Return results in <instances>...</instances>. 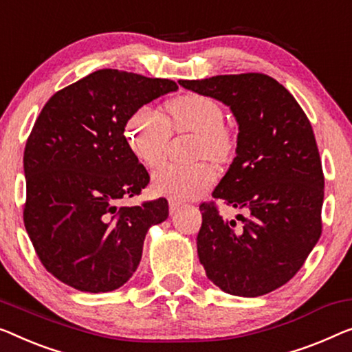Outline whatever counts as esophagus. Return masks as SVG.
<instances>
[{
  "mask_svg": "<svg viewBox=\"0 0 352 352\" xmlns=\"http://www.w3.org/2000/svg\"><path fill=\"white\" fill-rule=\"evenodd\" d=\"M180 207H182L180 202L175 201V199H170V201H169V212H170V214L177 213L178 208H180Z\"/></svg>",
  "mask_w": 352,
  "mask_h": 352,
  "instance_id": "1",
  "label": "esophagus"
}]
</instances>
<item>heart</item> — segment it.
Masks as SVG:
<instances>
[{"instance_id": "heart-1", "label": "heart", "mask_w": 352, "mask_h": 352, "mask_svg": "<svg viewBox=\"0 0 352 352\" xmlns=\"http://www.w3.org/2000/svg\"><path fill=\"white\" fill-rule=\"evenodd\" d=\"M161 115L148 106L135 109L124 124L129 148L146 166H156L164 158L172 131L190 133L194 140V158L226 162L237 146V134L224 122V109L206 94H183L166 106ZM217 180V172L207 161L194 164L166 162L155 170L151 186L156 194L174 199H196Z\"/></svg>"}]
</instances>
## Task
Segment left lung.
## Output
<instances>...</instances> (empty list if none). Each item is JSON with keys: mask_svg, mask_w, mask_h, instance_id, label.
Returning <instances> with one entry per match:
<instances>
[{"mask_svg": "<svg viewBox=\"0 0 352 352\" xmlns=\"http://www.w3.org/2000/svg\"><path fill=\"white\" fill-rule=\"evenodd\" d=\"M230 107L237 150L212 196L243 210L223 219L201 204L199 261L208 280L240 297H259L300 270L322 232L324 174L313 128L292 94L261 72L180 80Z\"/></svg>", "mask_w": 352, "mask_h": 352, "instance_id": "8db88e82", "label": "left lung"}]
</instances>
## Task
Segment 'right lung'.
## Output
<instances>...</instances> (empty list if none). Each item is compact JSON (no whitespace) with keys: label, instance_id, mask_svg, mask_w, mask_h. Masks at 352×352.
Instances as JSON below:
<instances>
[{"label":"right lung","instance_id":"1","mask_svg":"<svg viewBox=\"0 0 352 352\" xmlns=\"http://www.w3.org/2000/svg\"><path fill=\"white\" fill-rule=\"evenodd\" d=\"M177 90L169 78L99 69L42 107L23 155V223L42 265L65 285L118 289L138 269L146 230L169 214L164 197L118 202L150 182L124 138L129 115Z\"/></svg>","mask_w":352,"mask_h":352}]
</instances>
